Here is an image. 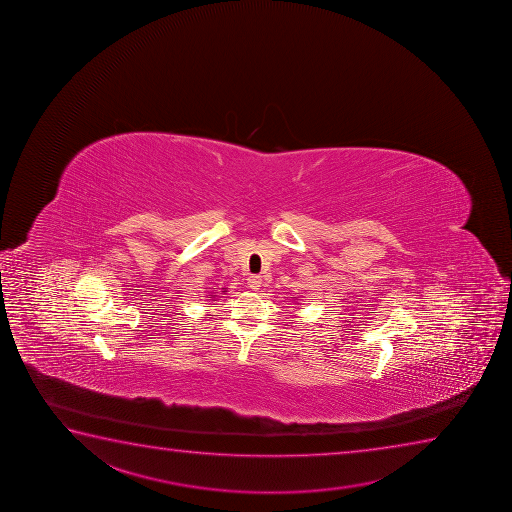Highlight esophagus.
Instances as JSON below:
<instances>
[{
    "mask_svg": "<svg viewBox=\"0 0 512 512\" xmlns=\"http://www.w3.org/2000/svg\"><path fill=\"white\" fill-rule=\"evenodd\" d=\"M248 288H252L253 291H257L262 286V276H257V274H253V276L248 277Z\"/></svg>",
    "mask_w": 512,
    "mask_h": 512,
    "instance_id": "obj_1",
    "label": "esophagus"
}]
</instances>
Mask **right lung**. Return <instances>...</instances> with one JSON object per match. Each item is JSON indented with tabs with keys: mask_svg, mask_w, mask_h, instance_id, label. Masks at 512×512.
I'll return each mask as SVG.
<instances>
[{
	"mask_svg": "<svg viewBox=\"0 0 512 512\" xmlns=\"http://www.w3.org/2000/svg\"><path fill=\"white\" fill-rule=\"evenodd\" d=\"M214 296H216V295H211V298H214Z\"/></svg>",
	"mask_w": 512,
	"mask_h": 512,
	"instance_id": "right-lung-1",
	"label": "right lung"
}]
</instances>
